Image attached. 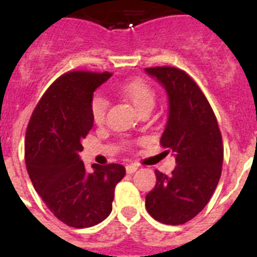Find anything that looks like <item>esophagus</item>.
I'll return each mask as SVG.
<instances>
[{
    "mask_svg": "<svg viewBox=\"0 0 257 257\" xmlns=\"http://www.w3.org/2000/svg\"><path fill=\"white\" fill-rule=\"evenodd\" d=\"M136 170H138V166L133 165V163H130V165L126 166V172H127V174H133V172H135Z\"/></svg>",
    "mask_w": 257,
    "mask_h": 257,
    "instance_id": "34e87169",
    "label": "esophagus"
}]
</instances>
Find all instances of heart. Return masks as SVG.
Here are the masks:
<instances>
[{
    "instance_id": "1",
    "label": "heart",
    "mask_w": 257,
    "mask_h": 257,
    "mask_svg": "<svg viewBox=\"0 0 257 257\" xmlns=\"http://www.w3.org/2000/svg\"><path fill=\"white\" fill-rule=\"evenodd\" d=\"M119 92L133 104L138 112H142L145 108H153L156 101L154 90L143 79H133L123 83L119 87ZM106 109H108L106 97L101 94H95L91 100V114L96 123H101L104 121Z\"/></svg>"
}]
</instances>
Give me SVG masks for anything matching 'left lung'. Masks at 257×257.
I'll use <instances>...</instances> for the list:
<instances>
[{
    "label": "left lung",
    "instance_id": "8db88e82",
    "mask_svg": "<svg viewBox=\"0 0 257 257\" xmlns=\"http://www.w3.org/2000/svg\"><path fill=\"white\" fill-rule=\"evenodd\" d=\"M169 99V115L160 143L176 161L171 176L156 170V187L145 197L153 219L180 225L210 201L221 176V134L205 95L185 72L172 67L147 68Z\"/></svg>",
    "mask_w": 257,
    "mask_h": 257
}]
</instances>
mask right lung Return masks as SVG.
<instances>
[{
  "label": "right lung",
  "instance_id": "obj_1",
  "mask_svg": "<svg viewBox=\"0 0 257 257\" xmlns=\"http://www.w3.org/2000/svg\"><path fill=\"white\" fill-rule=\"evenodd\" d=\"M112 73L69 72L49 87L32 114L26 134V165L36 192L60 221L73 228L94 226L112 212L122 165L85 169L79 153L94 124V92Z\"/></svg>",
  "mask_w": 257,
  "mask_h": 257
}]
</instances>
